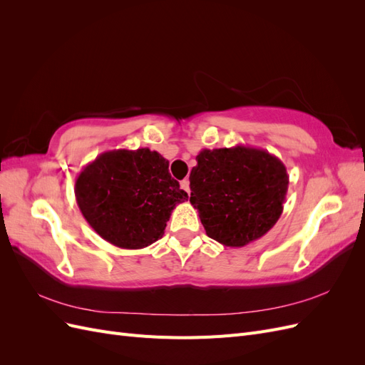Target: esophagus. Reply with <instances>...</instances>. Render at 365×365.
Segmentation results:
<instances>
[{
    "mask_svg": "<svg viewBox=\"0 0 365 365\" xmlns=\"http://www.w3.org/2000/svg\"><path fill=\"white\" fill-rule=\"evenodd\" d=\"M181 189L184 190V192H187V193H189L190 195V181L189 180H182L181 181Z\"/></svg>",
    "mask_w": 365,
    "mask_h": 365,
    "instance_id": "1",
    "label": "esophagus"
}]
</instances>
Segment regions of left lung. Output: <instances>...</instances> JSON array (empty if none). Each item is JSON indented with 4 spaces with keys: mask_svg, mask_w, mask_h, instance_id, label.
Instances as JSON below:
<instances>
[{
    "mask_svg": "<svg viewBox=\"0 0 365 365\" xmlns=\"http://www.w3.org/2000/svg\"><path fill=\"white\" fill-rule=\"evenodd\" d=\"M190 172V204L208 237L240 248L260 239L283 213L289 175L259 148L202 149Z\"/></svg>",
    "mask_w": 365,
    "mask_h": 365,
    "instance_id": "8db88e82",
    "label": "left lung"
}]
</instances>
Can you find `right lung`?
<instances>
[{
	"label": "right lung",
	"instance_id": "1",
	"mask_svg": "<svg viewBox=\"0 0 365 365\" xmlns=\"http://www.w3.org/2000/svg\"><path fill=\"white\" fill-rule=\"evenodd\" d=\"M74 195L86 222L114 247L141 250L163 237L173 208L187 201L157 150L115 149L88 163Z\"/></svg>",
	"mask_w": 365,
	"mask_h": 365
}]
</instances>
